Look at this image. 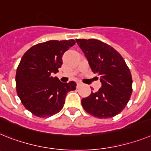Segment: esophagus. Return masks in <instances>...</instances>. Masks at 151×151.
I'll return each instance as SVG.
<instances>
[{
  "instance_id": "34e87169",
  "label": "esophagus",
  "mask_w": 151,
  "mask_h": 151,
  "mask_svg": "<svg viewBox=\"0 0 151 151\" xmlns=\"http://www.w3.org/2000/svg\"><path fill=\"white\" fill-rule=\"evenodd\" d=\"M82 86V83L81 82H77V87H79V86Z\"/></svg>"
}]
</instances>
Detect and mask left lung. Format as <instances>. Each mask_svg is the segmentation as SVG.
I'll use <instances>...</instances> for the list:
<instances>
[{"label":"left lung","mask_w":151,"mask_h":151,"mask_svg":"<svg viewBox=\"0 0 151 151\" xmlns=\"http://www.w3.org/2000/svg\"><path fill=\"white\" fill-rule=\"evenodd\" d=\"M91 71L100 77L101 88L82 99L86 111L99 118H112L127 105L132 93L129 68L118 51L95 39H76Z\"/></svg>","instance_id":"obj_1"}]
</instances>
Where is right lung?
<instances>
[{
  "label": "right lung",
  "mask_w": 151,
  "mask_h": 151,
  "mask_svg": "<svg viewBox=\"0 0 151 151\" xmlns=\"http://www.w3.org/2000/svg\"><path fill=\"white\" fill-rule=\"evenodd\" d=\"M74 40H50L32 46L24 53L16 73V88L22 104L40 118L50 117L63 108L67 92L76 88L73 81L63 82L52 75L59 72L63 54Z\"/></svg>",
  "instance_id": "obj_1"
}]
</instances>
